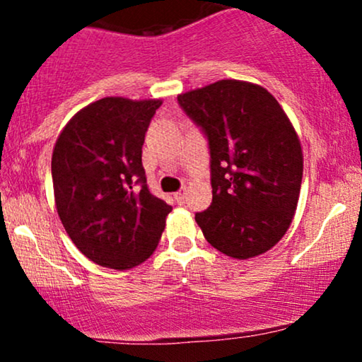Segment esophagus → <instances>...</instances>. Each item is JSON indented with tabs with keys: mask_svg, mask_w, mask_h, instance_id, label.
I'll list each match as a JSON object with an SVG mask.
<instances>
[{
	"mask_svg": "<svg viewBox=\"0 0 362 362\" xmlns=\"http://www.w3.org/2000/svg\"><path fill=\"white\" fill-rule=\"evenodd\" d=\"M185 199H187V190H185V189L178 190V192L175 194V201H177V204H184Z\"/></svg>",
	"mask_w": 362,
	"mask_h": 362,
	"instance_id": "34e87169",
	"label": "esophagus"
}]
</instances>
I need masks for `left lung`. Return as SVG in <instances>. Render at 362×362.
<instances>
[{
    "mask_svg": "<svg viewBox=\"0 0 362 362\" xmlns=\"http://www.w3.org/2000/svg\"><path fill=\"white\" fill-rule=\"evenodd\" d=\"M204 131L213 202L195 221L216 250L245 260L286 235L300 199L303 151L279 102L264 86L219 80L178 95Z\"/></svg>",
    "mask_w": 362,
    "mask_h": 362,
    "instance_id": "obj_1",
    "label": "left lung"
}]
</instances>
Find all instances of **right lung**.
I'll return each mask as SVG.
<instances>
[{"mask_svg":"<svg viewBox=\"0 0 362 362\" xmlns=\"http://www.w3.org/2000/svg\"><path fill=\"white\" fill-rule=\"evenodd\" d=\"M160 105L100 98L73 115L54 146L57 214L78 250L103 267L126 271L149 259L172 211L149 192L141 161Z\"/></svg>","mask_w":362,"mask_h":362,"instance_id":"obj_1","label":"right lung"}]
</instances>
